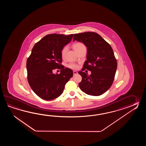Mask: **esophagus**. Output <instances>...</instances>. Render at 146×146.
I'll use <instances>...</instances> for the list:
<instances>
[{
    "instance_id": "obj_1",
    "label": "esophagus",
    "mask_w": 146,
    "mask_h": 146,
    "mask_svg": "<svg viewBox=\"0 0 146 146\" xmlns=\"http://www.w3.org/2000/svg\"><path fill=\"white\" fill-rule=\"evenodd\" d=\"M73 72H74V75H76V74H78V72H76V71H74Z\"/></svg>"
}]
</instances>
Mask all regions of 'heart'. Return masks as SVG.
I'll list each match as a JSON object with an SVG mask.
<instances>
[{
  "label": "heart",
  "instance_id": "b5f03b06",
  "mask_svg": "<svg viewBox=\"0 0 146 146\" xmlns=\"http://www.w3.org/2000/svg\"><path fill=\"white\" fill-rule=\"evenodd\" d=\"M84 47V45L83 44L81 43H76L74 44V50H75L77 52L79 50H80L81 48H82V47ZM67 47H64L62 48V50L61 55H62V57H64L65 56V53L66 52V51H67ZM68 67L69 68L74 69L78 68V67L77 65H76V64H74V63H70V64H69L68 65Z\"/></svg>",
  "mask_w": 146,
  "mask_h": 146
}]
</instances>
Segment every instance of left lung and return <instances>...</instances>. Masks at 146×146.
Returning a JSON list of instances; mask_svg holds the SVG:
<instances>
[{"instance_id": "1", "label": "left lung", "mask_w": 146, "mask_h": 146, "mask_svg": "<svg viewBox=\"0 0 146 146\" xmlns=\"http://www.w3.org/2000/svg\"><path fill=\"white\" fill-rule=\"evenodd\" d=\"M84 43L87 47V60L82 71L79 84L81 90L87 94L99 96L109 90L113 82L117 69V61L112 47L99 34L88 32L75 34L73 41ZM87 68L90 75L82 71Z\"/></svg>"}]
</instances>
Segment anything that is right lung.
Masks as SVG:
<instances>
[{
    "instance_id": "1",
    "label": "right lung",
    "mask_w": 146,
    "mask_h": 146,
    "mask_svg": "<svg viewBox=\"0 0 146 146\" xmlns=\"http://www.w3.org/2000/svg\"><path fill=\"white\" fill-rule=\"evenodd\" d=\"M74 34L47 35L34 45L27 61L28 80L37 96L45 100L55 99L62 94L66 83L73 76V71L60 64L61 52L70 42ZM55 68L59 74H53Z\"/></svg>"
}]
</instances>
